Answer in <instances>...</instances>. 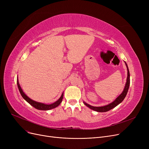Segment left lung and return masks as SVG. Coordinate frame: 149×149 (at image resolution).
I'll return each instance as SVG.
<instances>
[{"label":"left lung","mask_w":149,"mask_h":149,"mask_svg":"<svg viewBox=\"0 0 149 149\" xmlns=\"http://www.w3.org/2000/svg\"><path fill=\"white\" fill-rule=\"evenodd\" d=\"M125 64H126V66L127 67V80H126V84H125V86L124 88L123 91L122 92V93L121 94L117 97L113 101H112V103H111L110 104H109L107 105L106 106H100V107H95V106H92L88 103H86L84 101H83V103L87 107H88L89 108H90L93 111H95L96 112H107L111 110L113 108L115 107L116 106H118L119 104H120L122 101L124 100V99L126 97L129 88V85H130V73H129V70L127 66V65L126 62H125Z\"/></svg>","instance_id":"left-lung-1"}]
</instances>
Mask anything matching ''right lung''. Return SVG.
<instances>
[{
	"label": "right lung",
	"mask_w": 149,
	"mask_h": 149,
	"mask_svg": "<svg viewBox=\"0 0 149 149\" xmlns=\"http://www.w3.org/2000/svg\"><path fill=\"white\" fill-rule=\"evenodd\" d=\"M17 86H18L19 92L20 93L22 97L23 98V99H24L25 101H26L29 104H31V106H33L36 109H38V110L48 111V110H50V109L56 108V107L58 106L60 104V103H61V101L63 100V92L60 98L57 101H56V102H54V103H52L50 104H45V103H39V102H37V101H36L34 100H33L32 99H31L25 94L24 92H23V90L22 89V88L20 87V85L19 84L18 77L17 79Z\"/></svg>",
	"instance_id": "add662e5"
}]
</instances>
